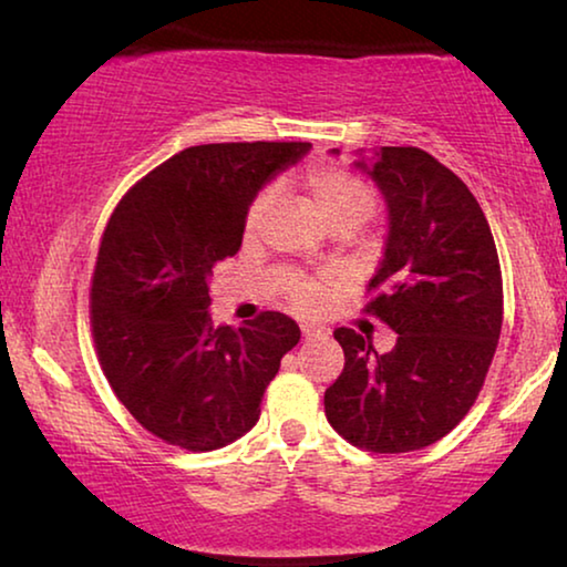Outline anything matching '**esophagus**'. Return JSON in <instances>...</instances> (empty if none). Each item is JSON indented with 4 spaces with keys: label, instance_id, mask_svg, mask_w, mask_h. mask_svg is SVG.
Returning <instances> with one entry per match:
<instances>
[{
    "label": "esophagus",
    "instance_id": "obj_1",
    "mask_svg": "<svg viewBox=\"0 0 567 567\" xmlns=\"http://www.w3.org/2000/svg\"><path fill=\"white\" fill-rule=\"evenodd\" d=\"M301 338H303V342L317 340V338H322V330H317V327H301Z\"/></svg>",
    "mask_w": 567,
    "mask_h": 567
}]
</instances>
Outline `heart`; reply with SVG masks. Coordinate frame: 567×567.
I'll return each mask as SVG.
<instances>
[{"mask_svg":"<svg viewBox=\"0 0 567 567\" xmlns=\"http://www.w3.org/2000/svg\"><path fill=\"white\" fill-rule=\"evenodd\" d=\"M303 192L309 194L311 204L330 227H350L355 229L373 209V194L363 178L338 166H311L301 176ZM274 199V192L264 188L256 199L250 202L248 215H245V235H252L264 223L266 212ZM327 289L315 281H293L289 289V299L299 311H317L322 307Z\"/></svg>","mask_w":567,"mask_h":567,"instance_id":"b5f03b06","label":"heart"}]
</instances>
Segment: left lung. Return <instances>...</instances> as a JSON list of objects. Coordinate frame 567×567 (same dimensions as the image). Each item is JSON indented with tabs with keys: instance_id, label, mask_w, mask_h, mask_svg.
<instances>
[{
	"instance_id": "left-lung-1",
	"label": "left lung",
	"mask_w": 567,
	"mask_h": 567,
	"mask_svg": "<svg viewBox=\"0 0 567 567\" xmlns=\"http://www.w3.org/2000/svg\"><path fill=\"white\" fill-rule=\"evenodd\" d=\"M355 166L389 209L365 311L399 338L379 355L363 334L334 330L344 368L324 414L355 447L409 453L445 437L478 399L502 334V266L471 188L422 147H381Z\"/></svg>"
}]
</instances>
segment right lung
Masks as SVG:
<instances>
[{"label": "right lung", "mask_w": 567, "mask_h": 567, "mask_svg": "<svg viewBox=\"0 0 567 567\" xmlns=\"http://www.w3.org/2000/svg\"><path fill=\"white\" fill-rule=\"evenodd\" d=\"M309 143L194 145L122 196L92 276V332L112 391L147 432L207 453L252 430L299 324L264 311L215 327L209 278L243 245L245 215Z\"/></svg>", "instance_id": "1"}]
</instances>
